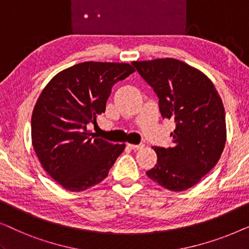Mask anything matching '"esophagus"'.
Wrapping results in <instances>:
<instances>
[{
  "mask_svg": "<svg viewBox=\"0 0 249 249\" xmlns=\"http://www.w3.org/2000/svg\"><path fill=\"white\" fill-rule=\"evenodd\" d=\"M127 146H128V147H129V148H130V149H135V151H136V149H142V147H144V145H142V144H139V145H134V144H127Z\"/></svg>",
  "mask_w": 249,
  "mask_h": 249,
  "instance_id": "1",
  "label": "esophagus"
}]
</instances>
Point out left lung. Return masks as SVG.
Listing matches in <instances>:
<instances>
[{"label":"left lung","mask_w":249,"mask_h":249,"mask_svg":"<svg viewBox=\"0 0 249 249\" xmlns=\"http://www.w3.org/2000/svg\"><path fill=\"white\" fill-rule=\"evenodd\" d=\"M159 97L164 119H172V147H152L158 163L146 172L171 192L195 186L219 161L226 145V113L212 81L202 71L180 60L132 62Z\"/></svg>","instance_id":"obj_1"}]
</instances>
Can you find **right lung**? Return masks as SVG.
Wrapping results in <instances>:
<instances>
[{
  "label": "right lung",
  "instance_id": "obj_1",
  "mask_svg": "<svg viewBox=\"0 0 249 249\" xmlns=\"http://www.w3.org/2000/svg\"><path fill=\"white\" fill-rule=\"evenodd\" d=\"M135 69L129 63L83 62L54 76L32 115V142L44 170L70 192L107 178L124 144H111L87 130L105 112L112 87Z\"/></svg>",
  "mask_w": 249,
  "mask_h": 249
}]
</instances>
